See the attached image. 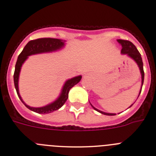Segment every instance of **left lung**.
<instances>
[{"label": "left lung", "instance_id": "obj_1", "mask_svg": "<svg viewBox=\"0 0 156 156\" xmlns=\"http://www.w3.org/2000/svg\"><path fill=\"white\" fill-rule=\"evenodd\" d=\"M117 41H118L122 46V51H121L122 54L128 55L129 57H131L133 59H134V60L136 61V63H137L138 66H139V68L140 69V72H141V87H142L143 83H144V69H143V62H142V59H141V54L139 53V51H138L137 48H136V47L135 46V45L133 44L130 41H129V40L119 39V40H117ZM141 90H140L139 97L140 94H141ZM91 106L93 107V108H94V110H96L97 111L99 112V113H102V114H104V115H107V116H114V115H116L115 113H105V112L101 111H99V110L97 109V108H95L94 106L92 105H91Z\"/></svg>", "mask_w": 156, "mask_h": 156}]
</instances>
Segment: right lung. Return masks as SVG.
<instances>
[{
  "instance_id": "1",
  "label": "right lung",
  "mask_w": 156,
  "mask_h": 156,
  "mask_svg": "<svg viewBox=\"0 0 156 156\" xmlns=\"http://www.w3.org/2000/svg\"><path fill=\"white\" fill-rule=\"evenodd\" d=\"M64 41L59 39H55V38H39V39L31 40L26 45L23 50L22 51L21 53L19 55L18 57H17L16 65H15V73H14V83H15V89H16L17 96L20 98L22 102L25 105L26 108H29L31 111L35 112V113L45 114V113H52L53 111L59 109L66 103V100L69 98L70 89L74 86L75 85H76L81 80L82 76H75V77L67 80L63 85L62 92H61L58 99L54 102L51 103L48 105L41 107V108H32V107L27 105L23 101L22 98L20 97V94H19L18 80L22 65L25 62V60L28 58L29 56L35 55V54L55 51L60 49L61 48L64 46Z\"/></svg>"
}]
</instances>
